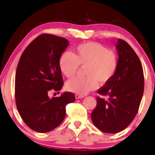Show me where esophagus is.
Instances as JSON below:
<instances>
[{
    "mask_svg": "<svg viewBox=\"0 0 155 155\" xmlns=\"http://www.w3.org/2000/svg\"><path fill=\"white\" fill-rule=\"evenodd\" d=\"M84 98V95H78V94L75 95V98L76 99H81V98Z\"/></svg>",
    "mask_w": 155,
    "mask_h": 155,
    "instance_id": "esophagus-1",
    "label": "esophagus"
}]
</instances>
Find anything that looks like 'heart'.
<instances>
[{"label":"heart","instance_id":"heart-1","mask_svg":"<svg viewBox=\"0 0 155 155\" xmlns=\"http://www.w3.org/2000/svg\"><path fill=\"white\" fill-rule=\"evenodd\" d=\"M118 55L115 51L95 41L81 44L73 53H62L59 59V68L64 76L72 78L78 67L84 68L85 78L68 81L66 88L78 95H85L97 87L98 83L105 85L112 79L118 68Z\"/></svg>","mask_w":155,"mask_h":155}]
</instances>
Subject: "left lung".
<instances>
[{"label":"left lung","mask_w":155,"mask_h":155,"mask_svg":"<svg viewBox=\"0 0 155 155\" xmlns=\"http://www.w3.org/2000/svg\"><path fill=\"white\" fill-rule=\"evenodd\" d=\"M118 64L114 76L98 91L108 100L97 98L91 119L99 130L115 134L126 129L136 116L144 93V73L140 60L129 44L118 39Z\"/></svg>","instance_id":"obj_1"}]
</instances>
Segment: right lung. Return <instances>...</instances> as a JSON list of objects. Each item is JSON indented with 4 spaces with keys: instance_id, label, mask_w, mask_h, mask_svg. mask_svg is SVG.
Segmentation results:
<instances>
[{
    "instance_id": "1",
    "label": "right lung",
    "mask_w": 155,
    "mask_h": 155,
    "mask_svg": "<svg viewBox=\"0 0 155 155\" xmlns=\"http://www.w3.org/2000/svg\"><path fill=\"white\" fill-rule=\"evenodd\" d=\"M68 45L64 38L41 34L28 45L19 60L15 77L17 109L25 124L37 132H49L58 127L65 117L66 106L75 101L72 93L52 98L48 95L63 86L59 59Z\"/></svg>"
}]
</instances>
